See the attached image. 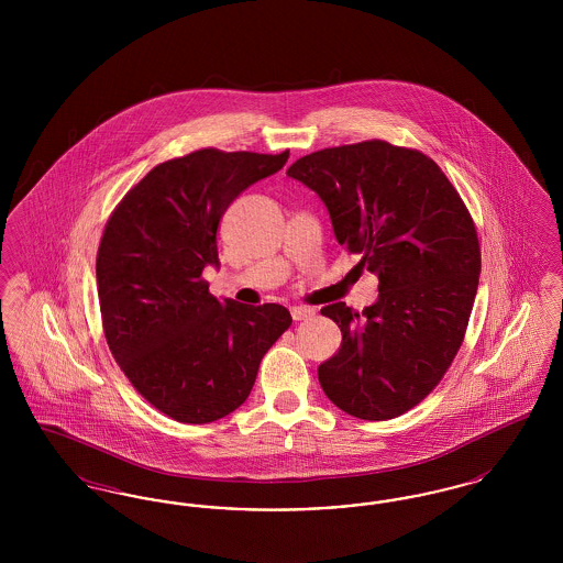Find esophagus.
Masks as SVG:
<instances>
[{
	"instance_id": "obj_1",
	"label": "esophagus",
	"mask_w": 563,
	"mask_h": 563,
	"mask_svg": "<svg viewBox=\"0 0 563 563\" xmlns=\"http://www.w3.org/2000/svg\"><path fill=\"white\" fill-rule=\"evenodd\" d=\"M312 314H314V310L308 308V306H294V308H291L294 321H306V319H310Z\"/></svg>"
}]
</instances>
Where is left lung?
I'll return each instance as SVG.
<instances>
[{
	"instance_id": "left-lung-1",
	"label": "left lung",
	"mask_w": 563,
	"mask_h": 563,
	"mask_svg": "<svg viewBox=\"0 0 563 563\" xmlns=\"http://www.w3.org/2000/svg\"><path fill=\"white\" fill-rule=\"evenodd\" d=\"M287 175L321 196L338 242L379 280L363 314L322 308L342 331L319 367L322 390L354 418H397L429 397L464 342L482 274L473 217L437 162L379 139L308 154Z\"/></svg>"
}]
</instances>
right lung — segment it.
Wrapping results in <instances>:
<instances>
[{
    "label": "right lung",
    "mask_w": 563,
    "mask_h": 563,
    "mask_svg": "<svg viewBox=\"0 0 563 563\" xmlns=\"http://www.w3.org/2000/svg\"><path fill=\"white\" fill-rule=\"evenodd\" d=\"M287 158L205 147L162 162L106 223L97 289L109 350L134 390L177 422L209 424L239 409L294 322L278 303L219 301L202 278L219 266L225 209Z\"/></svg>",
    "instance_id": "add662e5"
}]
</instances>
